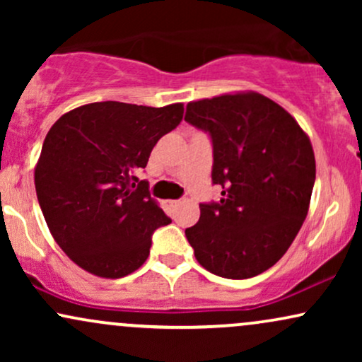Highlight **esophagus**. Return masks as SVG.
Listing matches in <instances>:
<instances>
[{"label":"esophagus","mask_w":362,"mask_h":362,"mask_svg":"<svg viewBox=\"0 0 362 362\" xmlns=\"http://www.w3.org/2000/svg\"><path fill=\"white\" fill-rule=\"evenodd\" d=\"M178 204H180V201H165V206H167L168 209H175Z\"/></svg>","instance_id":"34e87169"}]
</instances>
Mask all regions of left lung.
Wrapping results in <instances>:
<instances>
[{
    "label": "left lung",
    "mask_w": 362,
    "mask_h": 362,
    "mask_svg": "<svg viewBox=\"0 0 362 362\" xmlns=\"http://www.w3.org/2000/svg\"><path fill=\"white\" fill-rule=\"evenodd\" d=\"M185 120L209 132L219 202L201 204L185 236L206 271L248 279L271 269L296 238L313 192L315 153L296 119L257 93L187 103Z\"/></svg>",
    "instance_id": "obj_1"
}]
</instances>
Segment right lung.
<instances>
[{"mask_svg": "<svg viewBox=\"0 0 362 362\" xmlns=\"http://www.w3.org/2000/svg\"><path fill=\"white\" fill-rule=\"evenodd\" d=\"M182 117L184 103L95 102L49 129L35 165L37 199L56 243L86 272L105 279L134 272L153 231L172 223L136 173Z\"/></svg>", "mask_w": 362, "mask_h": 362, "instance_id": "1", "label": "right lung"}]
</instances>
